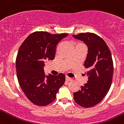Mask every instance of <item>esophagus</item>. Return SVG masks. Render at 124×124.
Segmentation results:
<instances>
[{
    "label": "esophagus",
    "mask_w": 124,
    "mask_h": 124,
    "mask_svg": "<svg viewBox=\"0 0 124 124\" xmlns=\"http://www.w3.org/2000/svg\"><path fill=\"white\" fill-rule=\"evenodd\" d=\"M65 80H67V81H71V80H72V79L70 78H68V76H66L65 77Z\"/></svg>",
    "instance_id": "obj_1"
}]
</instances>
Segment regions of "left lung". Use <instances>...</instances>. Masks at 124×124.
Here are the masks:
<instances>
[{"mask_svg":"<svg viewBox=\"0 0 124 124\" xmlns=\"http://www.w3.org/2000/svg\"><path fill=\"white\" fill-rule=\"evenodd\" d=\"M72 36L87 46L84 67L88 70V82L73 93L74 99L81 107L90 108L101 102L110 90L113 74L112 57L105 42L97 34L83 33Z\"/></svg>","mask_w":124,"mask_h":124,"instance_id":"8db88e82","label":"left lung"}]
</instances>
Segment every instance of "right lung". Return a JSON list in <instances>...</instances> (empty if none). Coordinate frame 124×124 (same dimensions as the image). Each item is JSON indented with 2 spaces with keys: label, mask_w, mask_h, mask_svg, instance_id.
Segmentation results:
<instances>
[{
  "label": "right lung",
  "mask_w": 124,
  "mask_h": 124,
  "mask_svg": "<svg viewBox=\"0 0 124 124\" xmlns=\"http://www.w3.org/2000/svg\"><path fill=\"white\" fill-rule=\"evenodd\" d=\"M68 35L34 32L28 36L19 48L16 61L18 81L28 99L36 105L45 106L53 102L64 84V74L46 76L44 67L45 61L54 59L57 44Z\"/></svg>",
  "instance_id": "1"
}]
</instances>
